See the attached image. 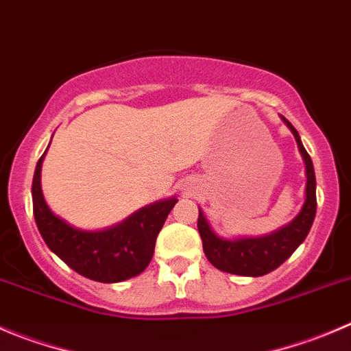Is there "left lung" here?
Masks as SVG:
<instances>
[{"label": "left lung", "instance_id": "8db88e82", "mask_svg": "<svg viewBox=\"0 0 351 351\" xmlns=\"http://www.w3.org/2000/svg\"><path fill=\"white\" fill-rule=\"evenodd\" d=\"M283 120L288 125V128L293 132L298 149L304 156L305 169H307L305 204L300 214L288 226L281 228L276 233L261 238H241V240H223V238L216 237L207 224L202 210L199 209L197 228H199L200 238H202L204 254L214 267L224 271V273L254 278L271 273L297 250L298 245L307 238L312 223H314L315 207H317L314 165H312L311 156L302 144L298 132L295 130V127L287 118H283Z\"/></svg>", "mask_w": 351, "mask_h": 351}]
</instances>
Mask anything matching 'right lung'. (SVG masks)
I'll return each mask as SVG.
<instances>
[{"mask_svg": "<svg viewBox=\"0 0 351 351\" xmlns=\"http://www.w3.org/2000/svg\"><path fill=\"white\" fill-rule=\"evenodd\" d=\"M37 161L32 180V207L36 224L51 252L82 276L99 283H120L141 274L154 254L156 238L176 199L144 207L118 226L104 231L75 230L51 213L40 190Z\"/></svg>", "mask_w": 351, "mask_h": 351, "instance_id": "obj_1", "label": "right lung"}]
</instances>
